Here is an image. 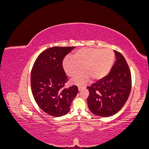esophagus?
I'll return each instance as SVG.
<instances>
[{
  "mask_svg": "<svg viewBox=\"0 0 149 149\" xmlns=\"http://www.w3.org/2000/svg\"><path fill=\"white\" fill-rule=\"evenodd\" d=\"M85 88H86V86H78L79 91H81L82 89H85Z\"/></svg>",
  "mask_w": 149,
  "mask_h": 149,
  "instance_id": "34e87169",
  "label": "esophagus"
}]
</instances>
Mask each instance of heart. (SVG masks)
<instances>
[{"label":"heart","instance_id":"obj_1","mask_svg":"<svg viewBox=\"0 0 149 149\" xmlns=\"http://www.w3.org/2000/svg\"><path fill=\"white\" fill-rule=\"evenodd\" d=\"M114 61V53L111 49L83 48L76 51L73 58L66 56L63 61V67L66 73L71 78L86 72L75 78L77 83L87 82L102 79L109 73Z\"/></svg>","mask_w":149,"mask_h":149}]
</instances>
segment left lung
I'll return each instance as SVG.
<instances>
[{
	"instance_id": "left-lung-1",
	"label": "left lung",
	"mask_w": 149,
	"mask_h": 149,
	"mask_svg": "<svg viewBox=\"0 0 149 149\" xmlns=\"http://www.w3.org/2000/svg\"><path fill=\"white\" fill-rule=\"evenodd\" d=\"M116 61L110 73L87 88L88 105L95 115L108 117L119 112L127 101L132 87L129 67L122 54L114 50Z\"/></svg>"
}]
</instances>
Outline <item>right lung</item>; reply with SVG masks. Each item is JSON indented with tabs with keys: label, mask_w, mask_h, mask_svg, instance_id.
<instances>
[{
	"label": "right lung",
	"mask_w": 149,
	"mask_h": 149,
	"mask_svg": "<svg viewBox=\"0 0 149 149\" xmlns=\"http://www.w3.org/2000/svg\"><path fill=\"white\" fill-rule=\"evenodd\" d=\"M74 47H54L38 56L31 71V88L35 101L42 111L54 117L70 111L78 86L65 88L68 81L63 67L65 56Z\"/></svg>",
	"instance_id": "right-lung-1"
}]
</instances>
